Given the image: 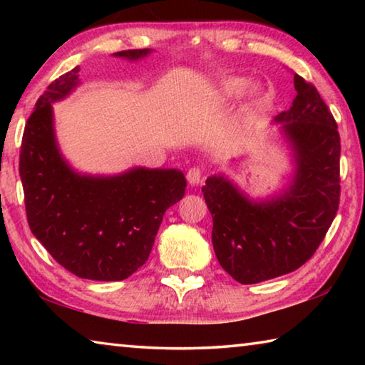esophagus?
<instances>
[{"label": "esophagus", "instance_id": "obj_1", "mask_svg": "<svg viewBox=\"0 0 365 365\" xmlns=\"http://www.w3.org/2000/svg\"><path fill=\"white\" fill-rule=\"evenodd\" d=\"M187 180L190 185H200L202 180V169L201 168H191L187 172Z\"/></svg>", "mask_w": 365, "mask_h": 365}]
</instances>
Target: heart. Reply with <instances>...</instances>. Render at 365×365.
Returning a JSON list of instances; mask_svg holds the SVG:
<instances>
[{"instance_id": "b5f03b06", "label": "heart", "mask_w": 365, "mask_h": 365, "mask_svg": "<svg viewBox=\"0 0 365 365\" xmlns=\"http://www.w3.org/2000/svg\"><path fill=\"white\" fill-rule=\"evenodd\" d=\"M250 86V80L245 77H227L220 80L214 90V98L219 101H232L240 95H243L246 88ZM264 103V93L261 88L252 86L250 90L248 96L242 106V117L246 120L256 113V110L262 106Z\"/></svg>"}]
</instances>
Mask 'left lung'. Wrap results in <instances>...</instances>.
<instances>
[{
	"label": "left lung",
	"mask_w": 365,
	"mask_h": 365,
	"mask_svg": "<svg viewBox=\"0 0 365 365\" xmlns=\"http://www.w3.org/2000/svg\"><path fill=\"white\" fill-rule=\"evenodd\" d=\"M292 108L275 117L289 143L294 175L282 195L250 200L224 175L202 187L212 215L217 261L235 280L251 285L299 269L329 232L339 205V133L312 83L294 73Z\"/></svg>",
	"instance_id": "1"
}]
</instances>
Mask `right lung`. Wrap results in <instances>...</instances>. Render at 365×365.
Instances as JSON below:
<instances>
[{
  "label": "right lung",
  "instance_id": "obj_1",
  "mask_svg": "<svg viewBox=\"0 0 365 365\" xmlns=\"http://www.w3.org/2000/svg\"><path fill=\"white\" fill-rule=\"evenodd\" d=\"M151 49L115 58L138 61ZM80 67L49 83L24 130L19 174L29 227L64 269L80 279L117 282L143 265L164 212L180 201L187 180L177 169L135 168L113 177L83 175L59 153L54 101L78 85Z\"/></svg>",
  "mask_w": 365,
  "mask_h": 365
}]
</instances>
